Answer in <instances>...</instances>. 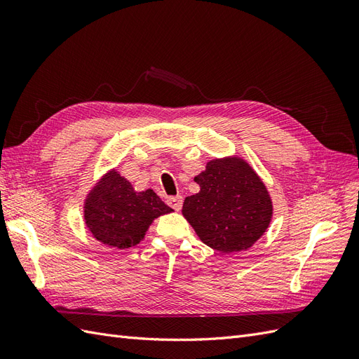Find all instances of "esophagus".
I'll use <instances>...</instances> for the list:
<instances>
[{
  "mask_svg": "<svg viewBox=\"0 0 359 359\" xmlns=\"http://www.w3.org/2000/svg\"><path fill=\"white\" fill-rule=\"evenodd\" d=\"M168 205L175 211H180L182 208V198L181 196H172L168 199Z\"/></svg>",
  "mask_w": 359,
  "mask_h": 359,
  "instance_id": "34e87169",
  "label": "esophagus"
}]
</instances>
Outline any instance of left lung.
I'll return each instance as SVG.
<instances>
[{"label":"left lung","mask_w":359,"mask_h":359,"mask_svg":"<svg viewBox=\"0 0 359 359\" xmlns=\"http://www.w3.org/2000/svg\"><path fill=\"white\" fill-rule=\"evenodd\" d=\"M199 193L184 199L182 215L201 241L222 253L253 247L273 220V199L243 157L212 158L194 177Z\"/></svg>","instance_id":"left-lung-1"}]
</instances>
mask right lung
Listing matches in <instances>:
<instances>
[{
    "instance_id": "obj_1",
    "label": "right lung",
    "mask_w": 359,
    "mask_h": 359,
    "mask_svg": "<svg viewBox=\"0 0 359 359\" xmlns=\"http://www.w3.org/2000/svg\"><path fill=\"white\" fill-rule=\"evenodd\" d=\"M172 211L154 190L136 191L116 169L107 170L83 201V222L90 233L115 250L137 245L157 217Z\"/></svg>"
}]
</instances>
